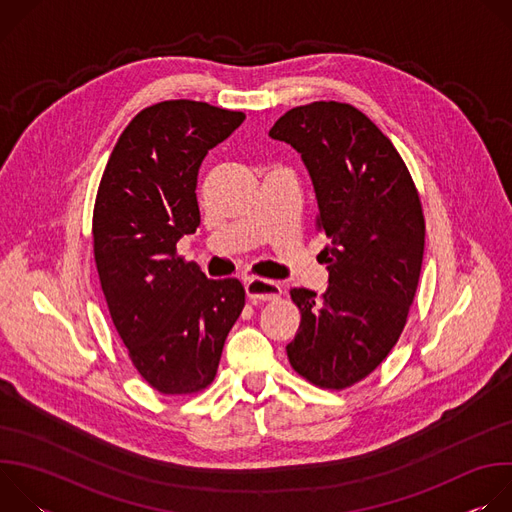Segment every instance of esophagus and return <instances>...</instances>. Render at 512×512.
Instances as JSON below:
<instances>
[{
  "label": "esophagus",
  "instance_id": "esophagus-1",
  "mask_svg": "<svg viewBox=\"0 0 512 512\" xmlns=\"http://www.w3.org/2000/svg\"><path fill=\"white\" fill-rule=\"evenodd\" d=\"M245 291L253 302H271L281 296V287L275 281L263 277H249L245 283Z\"/></svg>",
  "mask_w": 512,
  "mask_h": 512
}]
</instances>
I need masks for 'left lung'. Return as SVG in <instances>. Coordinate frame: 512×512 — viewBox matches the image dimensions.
I'll list each match as a JSON object with an SVG mask.
<instances>
[{
    "instance_id": "left-lung-1",
    "label": "left lung",
    "mask_w": 512,
    "mask_h": 512,
    "mask_svg": "<svg viewBox=\"0 0 512 512\" xmlns=\"http://www.w3.org/2000/svg\"><path fill=\"white\" fill-rule=\"evenodd\" d=\"M269 135L302 154L330 239L328 289L289 291L302 322L287 358L312 385L340 391L369 377L405 328L423 261L421 200L391 139L348 103L289 109Z\"/></svg>"
}]
</instances>
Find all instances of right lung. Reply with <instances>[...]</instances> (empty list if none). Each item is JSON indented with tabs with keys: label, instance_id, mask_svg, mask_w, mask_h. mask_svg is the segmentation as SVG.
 I'll list each match as a JSON object with an SVG mask.
<instances>
[{
	"label": "right lung",
	"instance_id": "1",
	"mask_svg": "<svg viewBox=\"0 0 512 512\" xmlns=\"http://www.w3.org/2000/svg\"><path fill=\"white\" fill-rule=\"evenodd\" d=\"M245 113L200 101L139 111L105 166L93 251L111 320L137 373L164 395H192L216 375L245 308L239 279H208L176 243L200 225L198 168Z\"/></svg>",
	"mask_w": 512,
	"mask_h": 512
}]
</instances>
